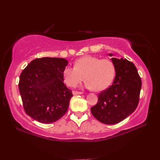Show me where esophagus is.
I'll use <instances>...</instances> for the list:
<instances>
[{
  "mask_svg": "<svg viewBox=\"0 0 160 160\" xmlns=\"http://www.w3.org/2000/svg\"><path fill=\"white\" fill-rule=\"evenodd\" d=\"M73 94L74 95H82L83 94L82 92H77V91H73Z\"/></svg>",
  "mask_w": 160,
  "mask_h": 160,
  "instance_id": "obj_1",
  "label": "esophagus"
}]
</instances>
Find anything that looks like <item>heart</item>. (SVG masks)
Segmentation results:
<instances>
[{
    "label": "heart",
    "instance_id": "heart-1",
    "mask_svg": "<svg viewBox=\"0 0 160 160\" xmlns=\"http://www.w3.org/2000/svg\"><path fill=\"white\" fill-rule=\"evenodd\" d=\"M114 74V65L110 60L87 55L76 60L74 68H65L63 80L67 86L75 87L84 80V76L85 87L99 92L110 86Z\"/></svg>",
    "mask_w": 160,
    "mask_h": 160
}]
</instances>
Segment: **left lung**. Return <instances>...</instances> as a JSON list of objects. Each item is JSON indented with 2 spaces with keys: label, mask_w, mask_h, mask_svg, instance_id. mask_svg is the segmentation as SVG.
<instances>
[{
  "label": "left lung",
  "mask_w": 160,
  "mask_h": 160,
  "mask_svg": "<svg viewBox=\"0 0 160 160\" xmlns=\"http://www.w3.org/2000/svg\"><path fill=\"white\" fill-rule=\"evenodd\" d=\"M112 57L113 54H108ZM116 71L111 87L98 94V103L91 112L98 121L114 124L126 119L136 109L139 102L141 79L135 65L127 59L111 58Z\"/></svg>",
  "instance_id": "left-lung-1"
}]
</instances>
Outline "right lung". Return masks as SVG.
<instances>
[{
    "label": "right lung",
    "instance_id": "obj_1",
    "mask_svg": "<svg viewBox=\"0 0 160 160\" xmlns=\"http://www.w3.org/2000/svg\"><path fill=\"white\" fill-rule=\"evenodd\" d=\"M68 63L64 58H37L22 72L19 93L24 110L33 119L49 124L66 113L73 97L63 83V71Z\"/></svg>",
    "mask_w": 160,
    "mask_h": 160
}]
</instances>
